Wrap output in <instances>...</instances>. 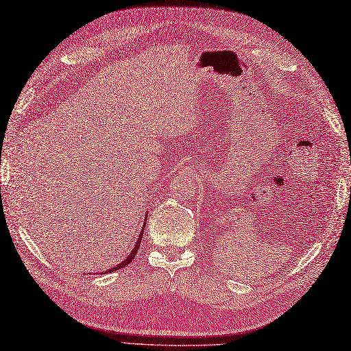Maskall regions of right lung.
<instances>
[{
	"label": "right lung",
	"mask_w": 351,
	"mask_h": 351,
	"mask_svg": "<svg viewBox=\"0 0 351 351\" xmlns=\"http://www.w3.org/2000/svg\"><path fill=\"white\" fill-rule=\"evenodd\" d=\"M147 220V215H146V219H145V221ZM146 226V223H143V227ZM141 238H143V229H141V232H140V234H138V238H137V242L134 243V248L131 250V252L127 255V258L124 260V261H121L119 264H117L115 267H110V269H108L105 273H110V271H115V270H119V269H122V267H125V266H128V264L132 261V258L136 257V254H137V251H138V248H140V242H141Z\"/></svg>",
	"instance_id": "right-lung-1"
}]
</instances>
